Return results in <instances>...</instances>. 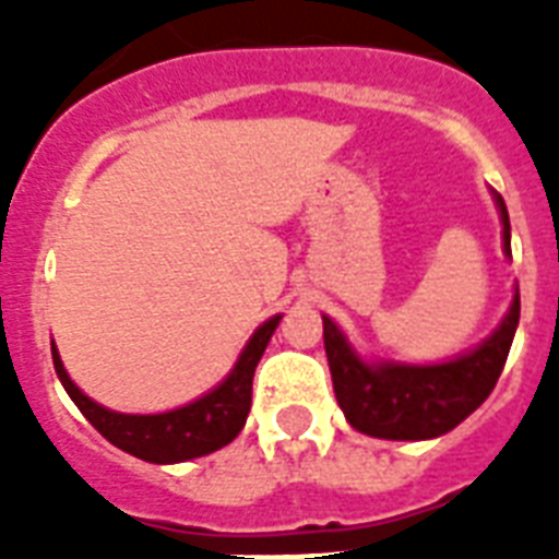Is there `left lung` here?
<instances>
[{"label":"left lung","instance_id":"left-lung-1","mask_svg":"<svg viewBox=\"0 0 559 559\" xmlns=\"http://www.w3.org/2000/svg\"><path fill=\"white\" fill-rule=\"evenodd\" d=\"M493 200L502 219V252L511 258L508 209L499 193H493ZM322 324L333 391L348 424L357 432L385 441H429L455 429L493 391L520 324V289L513 293L499 328L481 345L432 366L394 359L368 362L331 316H322Z\"/></svg>","mask_w":559,"mask_h":559}]
</instances>
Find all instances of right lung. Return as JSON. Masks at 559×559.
I'll return each instance as SVG.
<instances>
[{
    "instance_id": "obj_1",
    "label": "right lung",
    "mask_w": 559,
    "mask_h": 559,
    "mask_svg": "<svg viewBox=\"0 0 559 559\" xmlns=\"http://www.w3.org/2000/svg\"><path fill=\"white\" fill-rule=\"evenodd\" d=\"M278 322L281 313L266 319L249 336L235 368L209 394H202L186 406L170 408V412H159V415H124V412L100 406L74 385V380L63 368V359L57 354L55 342H51V359H55V371L63 382L66 394L112 447L130 452L135 459L151 461V464H179V461L209 455L240 435L246 417H249V406H252L254 368L261 362Z\"/></svg>"
}]
</instances>
